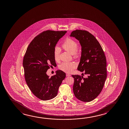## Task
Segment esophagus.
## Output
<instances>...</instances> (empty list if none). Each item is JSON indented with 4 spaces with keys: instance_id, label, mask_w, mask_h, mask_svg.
I'll list each match as a JSON object with an SVG mask.
<instances>
[{
    "instance_id": "34e87169",
    "label": "esophagus",
    "mask_w": 129,
    "mask_h": 129,
    "mask_svg": "<svg viewBox=\"0 0 129 129\" xmlns=\"http://www.w3.org/2000/svg\"><path fill=\"white\" fill-rule=\"evenodd\" d=\"M66 76H67V77L71 76V74H66Z\"/></svg>"
}]
</instances>
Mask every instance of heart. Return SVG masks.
I'll use <instances>...</instances> for the list:
<instances>
[{
    "label": "heart",
    "instance_id": "1",
    "mask_svg": "<svg viewBox=\"0 0 129 129\" xmlns=\"http://www.w3.org/2000/svg\"><path fill=\"white\" fill-rule=\"evenodd\" d=\"M64 49L71 54L74 55V57L78 56V53L77 52L78 44L76 41L71 38H68L62 45ZM60 48L56 47L54 51V56L55 60L58 61L60 59ZM77 64L74 62H63L59 66V68L61 71L66 73H70L76 68Z\"/></svg>",
    "mask_w": 129,
    "mask_h": 129
}]
</instances>
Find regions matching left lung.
Returning <instances> with one entry per match:
<instances>
[{
    "instance_id": "8db88e82",
    "label": "left lung",
    "mask_w": 129,
    "mask_h": 129,
    "mask_svg": "<svg viewBox=\"0 0 129 129\" xmlns=\"http://www.w3.org/2000/svg\"><path fill=\"white\" fill-rule=\"evenodd\" d=\"M79 41L81 56L78 70L84 74L72 75L74 78L73 92L75 97L83 102L95 99L102 90L107 78L106 57L102 48L95 37L82 30L73 31L70 36Z\"/></svg>"
}]
</instances>
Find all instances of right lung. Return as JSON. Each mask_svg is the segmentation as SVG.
Returning a JSON list of instances; mask_svg holds the SVG:
<instances>
[{"mask_svg":"<svg viewBox=\"0 0 129 129\" xmlns=\"http://www.w3.org/2000/svg\"><path fill=\"white\" fill-rule=\"evenodd\" d=\"M67 31L47 30L36 37L29 44L24 57L25 79L36 97L43 101L53 99L66 78L65 73L57 70L49 77L47 71L51 65H56L54 56L55 47Z\"/></svg>","mask_w":129,"mask_h":129,"instance_id":"right-lung-1","label":"right lung"}]
</instances>
